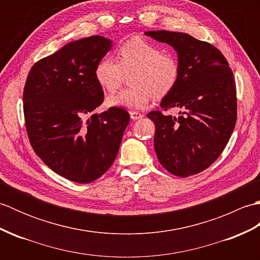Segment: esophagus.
Masks as SVG:
<instances>
[{"label": "esophagus", "instance_id": "obj_1", "mask_svg": "<svg viewBox=\"0 0 260 260\" xmlns=\"http://www.w3.org/2000/svg\"><path fill=\"white\" fill-rule=\"evenodd\" d=\"M129 115H131V118L134 119V120L135 119H140V118L143 117V116H144V115L139 113V112H134V110H132V112L129 113Z\"/></svg>", "mask_w": 260, "mask_h": 260}]
</instances>
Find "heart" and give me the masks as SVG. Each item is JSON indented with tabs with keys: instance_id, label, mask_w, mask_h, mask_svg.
<instances>
[{
	"instance_id": "heart-1",
	"label": "heart",
	"mask_w": 260,
	"mask_h": 260,
	"mask_svg": "<svg viewBox=\"0 0 260 260\" xmlns=\"http://www.w3.org/2000/svg\"><path fill=\"white\" fill-rule=\"evenodd\" d=\"M117 61L103 58L95 68V78L104 90L115 92L125 76L129 75L128 89L107 98L110 107L144 109L154 97L162 98L174 89L180 78V62L172 52L141 37L131 38L116 50Z\"/></svg>"
}]
</instances>
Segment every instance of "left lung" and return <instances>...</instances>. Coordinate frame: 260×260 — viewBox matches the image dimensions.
<instances>
[{
	"instance_id": "8db88e82",
	"label": "left lung",
	"mask_w": 260,
	"mask_h": 260,
	"mask_svg": "<svg viewBox=\"0 0 260 260\" xmlns=\"http://www.w3.org/2000/svg\"><path fill=\"white\" fill-rule=\"evenodd\" d=\"M145 35L172 46L178 52L180 78L161 102L164 110L178 108L179 116L153 110L154 148L159 163L181 178L208 169L221 155L237 120L236 82L219 49L187 33L147 31Z\"/></svg>"
}]
</instances>
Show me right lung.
I'll return each instance as SVG.
<instances>
[{
    "label": "right lung",
    "instance_id": "obj_1",
    "mask_svg": "<svg viewBox=\"0 0 260 260\" xmlns=\"http://www.w3.org/2000/svg\"><path fill=\"white\" fill-rule=\"evenodd\" d=\"M113 47L109 39H80L33 64L23 90L26 133L33 151L53 172L90 183L112 167L129 114L104 102L97 63Z\"/></svg>",
    "mask_w": 260,
    "mask_h": 260
}]
</instances>
